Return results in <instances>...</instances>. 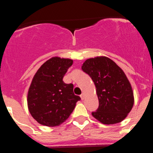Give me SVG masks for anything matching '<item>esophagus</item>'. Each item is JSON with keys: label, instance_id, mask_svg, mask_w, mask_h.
<instances>
[{"label": "esophagus", "instance_id": "1", "mask_svg": "<svg viewBox=\"0 0 153 153\" xmlns=\"http://www.w3.org/2000/svg\"><path fill=\"white\" fill-rule=\"evenodd\" d=\"M80 98H81L82 100L85 99V94H84V93H82V94L80 95Z\"/></svg>", "mask_w": 153, "mask_h": 153}]
</instances>
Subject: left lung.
Returning <instances> with one entry per match:
<instances>
[{"label": "left lung", "instance_id": "8db88e82", "mask_svg": "<svg viewBox=\"0 0 153 153\" xmlns=\"http://www.w3.org/2000/svg\"><path fill=\"white\" fill-rule=\"evenodd\" d=\"M82 70L94 81L99 99V108L92 112L93 117L104 124L124 120L134 105L132 88L124 71L103 56L86 59Z\"/></svg>", "mask_w": 153, "mask_h": 153}]
</instances>
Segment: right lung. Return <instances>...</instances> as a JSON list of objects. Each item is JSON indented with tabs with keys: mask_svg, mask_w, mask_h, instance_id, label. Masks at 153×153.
I'll return each mask as SVG.
<instances>
[{
	"mask_svg": "<svg viewBox=\"0 0 153 153\" xmlns=\"http://www.w3.org/2000/svg\"><path fill=\"white\" fill-rule=\"evenodd\" d=\"M73 59L54 57L39 68L28 91L31 115L42 125L55 127L70 117L80 98L73 93V85L63 82Z\"/></svg>",
	"mask_w": 153,
	"mask_h": 153,
	"instance_id": "add662e5",
	"label": "right lung"
}]
</instances>
